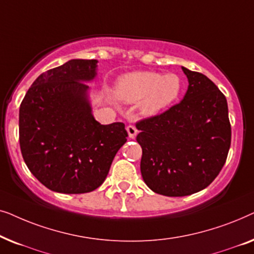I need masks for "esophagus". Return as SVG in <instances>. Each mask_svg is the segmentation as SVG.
<instances>
[{
    "label": "esophagus",
    "mask_w": 254,
    "mask_h": 254,
    "mask_svg": "<svg viewBox=\"0 0 254 254\" xmlns=\"http://www.w3.org/2000/svg\"><path fill=\"white\" fill-rule=\"evenodd\" d=\"M126 129L128 131V135H129L130 138H134L135 136H136L137 129H136V127L133 126V125H129V126H127Z\"/></svg>",
    "instance_id": "34e87169"
}]
</instances>
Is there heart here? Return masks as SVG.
<instances>
[{"instance_id": "1", "label": "heart", "mask_w": 254, "mask_h": 254, "mask_svg": "<svg viewBox=\"0 0 254 254\" xmlns=\"http://www.w3.org/2000/svg\"><path fill=\"white\" fill-rule=\"evenodd\" d=\"M183 84L172 72L161 75L156 71H133L118 78L114 97L124 104L138 103V110L145 117L156 116L178 99Z\"/></svg>"}]
</instances>
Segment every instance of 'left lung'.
I'll use <instances>...</instances> for the list:
<instances>
[{
	"label": "left lung",
	"mask_w": 254,
	"mask_h": 254,
	"mask_svg": "<svg viewBox=\"0 0 254 254\" xmlns=\"http://www.w3.org/2000/svg\"><path fill=\"white\" fill-rule=\"evenodd\" d=\"M182 68L189 78L182 102L136 123L142 178L165 196L190 195L209 186L231 143L225 96L207 76Z\"/></svg>",
	"instance_id": "8db88e82"
}]
</instances>
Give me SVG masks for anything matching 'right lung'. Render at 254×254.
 Returning <instances> with one entry per match:
<instances>
[{
	"mask_svg": "<svg viewBox=\"0 0 254 254\" xmlns=\"http://www.w3.org/2000/svg\"><path fill=\"white\" fill-rule=\"evenodd\" d=\"M97 62L75 59L43 72L20 104L24 162L54 192L81 194L98 189L127 141L123 123L100 125L91 113L85 82L96 77Z\"/></svg>",
	"mask_w": 254,
	"mask_h": 254,
	"instance_id": "add662e5",
	"label": "right lung"
}]
</instances>
